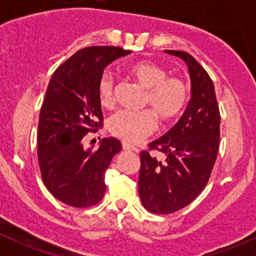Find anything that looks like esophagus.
Listing matches in <instances>:
<instances>
[{
    "label": "esophagus",
    "instance_id": "1",
    "mask_svg": "<svg viewBox=\"0 0 256 256\" xmlns=\"http://www.w3.org/2000/svg\"><path fill=\"white\" fill-rule=\"evenodd\" d=\"M122 148L126 150V151H138V148H136V147L131 146V144H128L126 142L122 144Z\"/></svg>",
    "mask_w": 256,
    "mask_h": 256
}]
</instances>
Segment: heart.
Masks as SVG:
<instances>
[{
  "label": "heart",
  "instance_id": "obj_1",
  "mask_svg": "<svg viewBox=\"0 0 256 256\" xmlns=\"http://www.w3.org/2000/svg\"><path fill=\"white\" fill-rule=\"evenodd\" d=\"M131 76L146 90L144 105L152 110L142 112H118L110 118L108 128L112 135L128 144H138L148 138L157 128V118L167 124L177 118L187 106L190 99L188 84L177 76H168V70L150 60L132 63L128 69ZM115 80L110 73L102 74L98 84V95L102 106H114Z\"/></svg>",
  "mask_w": 256,
  "mask_h": 256
}]
</instances>
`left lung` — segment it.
<instances>
[{
	"label": "left lung",
	"mask_w": 256,
	"mask_h": 256,
	"mask_svg": "<svg viewBox=\"0 0 256 256\" xmlns=\"http://www.w3.org/2000/svg\"><path fill=\"white\" fill-rule=\"evenodd\" d=\"M188 66L192 98L180 121L140 154L138 193L151 213L171 214L184 208L204 190L216 164L220 112L216 90L206 69L182 50H166ZM151 150L164 154L157 160Z\"/></svg>",
	"instance_id": "1"
}]
</instances>
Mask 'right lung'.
Here are the masks:
<instances>
[{"label": "right lung", "instance_id": "add662e5", "mask_svg": "<svg viewBox=\"0 0 256 256\" xmlns=\"http://www.w3.org/2000/svg\"><path fill=\"white\" fill-rule=\"evenodd\" d=\"M130 53L106 46L82 48L58 66L48 84L38 121V164L47 190L72 207H92L106 190L105 171L121 142L104 138L98 150H85L82 138L102 126L98 84L104 68Z\"/></svg>", "mask_w": 256, "mask_h": 256}]
</instances>
